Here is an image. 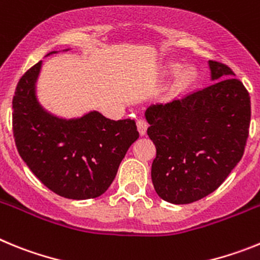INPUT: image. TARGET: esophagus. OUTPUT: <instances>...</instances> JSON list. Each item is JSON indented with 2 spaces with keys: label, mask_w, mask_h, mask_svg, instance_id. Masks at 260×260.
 <instances>
[{
  "label": "esophagus",
  "mask_w": 260,
  "mask_h": 260,
  "mask_svg": "<svg viewBox=\"0 0 260 260\" xmlns=\"http://www.w3.org/2000/svg\"><path fill=\"white\" fill-rule=\"evenodd\" d=\"M137 126H138V132H139V134H141V135H144V134H146L147 127H148V122H147L146 119H144V118L138 119Z\"/></svg>",
  "instance_id": "obj_1"
}]
</instances>
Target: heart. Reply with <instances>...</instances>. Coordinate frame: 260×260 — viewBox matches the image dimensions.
Here are the masks:
<instances>
[{"instance_id": "b5f03b06", "label": "heart", "mask_w": 260, "mask_h": 260, "mask_svg": "<svg viewBox=\"0 0 260 260\" xmlns=\"http://www.w3.org/2000/svg\"><path fill=\"white\" fill-rule=\"evenodd\" d=\"M173 70L178 71L180 70V66L174 65ZM194 79H195V71L191 70V69H187V70L183 71L182 74L180 75V78H178V80H177V84H176L177 89H183L186 88V87H189L190 84L194 82Z\"/></svg>"}]
</instances>
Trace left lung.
I'll use <instances>...</instances> for the list:
<instances>
[{"mask_svg":"<svg viewBox=\"0 0 260 260\" xmlns=\"http://www.w3.org/2000/svg\"><path fill=\"white\" fill-rule=\"evenodd\" d=\"M210 68L211 86L146 112L147 134L156 146L151 177L169 203H192L215 191L245 152L249 91L229 66L210 61Z\"/></svg>","mask_w":260,"mask_h":260,"instance_id":"1","label":"left lung"}]
</instances>
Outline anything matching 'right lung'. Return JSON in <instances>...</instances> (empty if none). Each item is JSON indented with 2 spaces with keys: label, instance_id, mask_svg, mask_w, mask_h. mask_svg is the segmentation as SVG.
Wrapping results in <instances>:
<instances>
[{
  "label": "right lung",
  "instance_id": "1",
  "mask_svg": "<svg viewBox=\"0 0 260 260\" xmlns=\"http://www.w3.org/2000/svg\"><path fill=\"white\" fill-rule=\"evenodd\" d=\"M40 66L39 61L22 75L14 93L18 152L41 183L59 197L77 201L100 197L139 138L137 123L130 118L109 119L99 112L69 121L45 113L34 91Z\"/></svg>",
  "mask_w": 260,
  "mask_h": 260
}]
</instances>
